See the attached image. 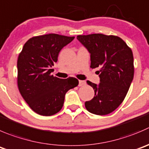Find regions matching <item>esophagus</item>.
I'll list each match as a JSON object with an SVG mask.
<instances>
[{
	"instance_id": "esophagus-1",
	"label": "esophagus",
	"mask_w": 149,
	"mask_h": 149,
	"mask_svg": "<svg viewBox=\"0 0 149 149\" xmlns=\"http://www.w3.org/2000/svg\"><path fill=\"white\" fill-rule=\"evenodd\" d=\"M86 84V81H81L80 80L79 81V86H84V85Z\"/></svg>"
}]
</instances>
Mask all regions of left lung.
Segmentation results:
<instances>
[{
  "instance_id": "left-lung-1",
  "label": "left lung",
  "mask_w": 149,
  "mask_h": 149,
  "mask_svg": "<svg viewBox=\"0 0 149 149\" xmlns=\"http://www.w3.org/2000/svg\"><path fill=\"white\" fill-rule=\"evenodd\" d=\"M77 39L90 53L91 68H100L99 85L87 81L95 90V96L85 102V107L99 116L111 113L123 102L133 79L132 50L116 36L79 35Z\"/></svg>"
}]
</instances>
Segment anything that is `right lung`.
Listing matches in <instances>:
<instances>
[{
    "label": "right lung",
    "instance_id": "1",
    "mask_svg": "<svg viewBox=\"0 0 149 149\" xmlns=\"http://www.w3.org/2000/svg\"><path fill=\"white\" fill-rule=\"evenodd\" d=\"M74 36L50 33L34 36L24 44L17 60L19 91L30 108L41 116L62 109L65 93L79 84L76 78L59 79L51 74L60 50Z\"/></svg>",
    "mask_w": 149,
    "mask_h": 149
}]
</instances>
